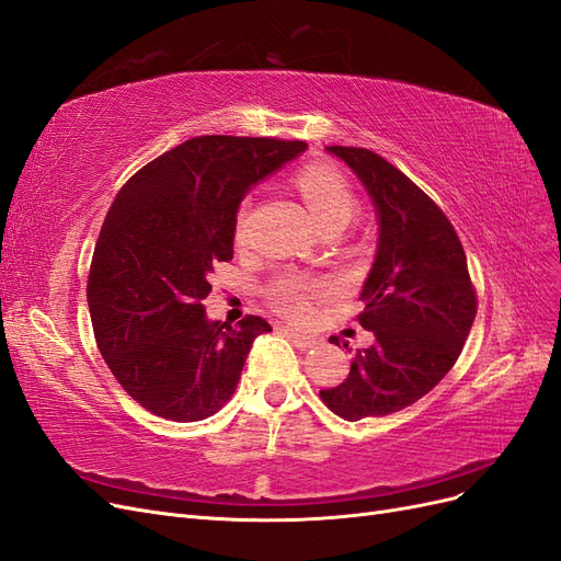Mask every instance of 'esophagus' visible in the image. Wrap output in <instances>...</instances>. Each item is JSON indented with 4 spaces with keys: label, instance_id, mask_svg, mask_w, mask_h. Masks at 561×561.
Masks as SVG:
<instances>
[{
    "label": "esophagus",
    "instance_id": "obj_1",
    "mask_svg": "<svg viewBox=\"0 0 561 561\" xmlns=\"http://www.w3.org/2000/svg\"><path fill=\"white\" fill-rule=\"evenodd\" d=\"M286 335L294 340V345H296L298 350H312V347L319 345V340H314V337H310V335H302V333H298V331H294V329H286Z\"/></svg>",
    "mask_w": 561,
    "mask_h": 561
}]
</instances>
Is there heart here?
Segmentation results:
<instances>
[{
    "label": "heart",
    "instance_id": "heart-1",
    "mask_svg": "<svg viewBox=\"0 0 561 561\" xmlns=\"http://www.w3.org/2000/svg\"><path fill=\"white\" fill-rule=\"evenodd\" d=\"M296 188L300 191L302 201L310 207L312 216L321 228L329 226H345L356 211V193L352 184L340 170L327 162H312L305 165L296 174ZM244 219H247V203H242L234 221V240L238 244L244 242ZM327 282H321L310 275L300 273H282L267 284V298L277 310L296 321H305L312 312V300L323 294Z\"/></svg>",
    "mask_w": 561,
    "mask_h": 561
}]
</instances>
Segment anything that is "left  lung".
<instances>
[{"label":"left lung","instance_id":"8db88e82","mask_svg":"<svg viewBox=\"0 0 561 561\" xmlns=\"http://www.w3.org/2000/svg\"><path fill=\"white\" fill-rule=\"evenodd\" d=\"M327 149L364 182L379 221L356 317L375 342L356 352L345 382L319 391L337 417L358 422L399 412L440 382L471 333L478 296L455 226L412 179L368 149Z\"/></svg>","mask_w":561,"mask_h":561}]
</instances>
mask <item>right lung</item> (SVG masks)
Here are the masks:
<instances>
[{"mask_svg": "<svg viewBox=\"0 0 561 561\" xmlns=\"http://www.w3.org/2000/svg\"><path fill=\"white\" fill-rule=\"evenodd\" d=\"M305 141L203 135L123 184L88 273L98 347L118 385L158 417L201 422L238 389L247 354L273 327L205 317L214 267L232 259L244 193Z\"/></svg>", "mask_w": 561, "mask_h": 561, "instance_id": "obj_1", "label": "right lung"}]
</instances>
